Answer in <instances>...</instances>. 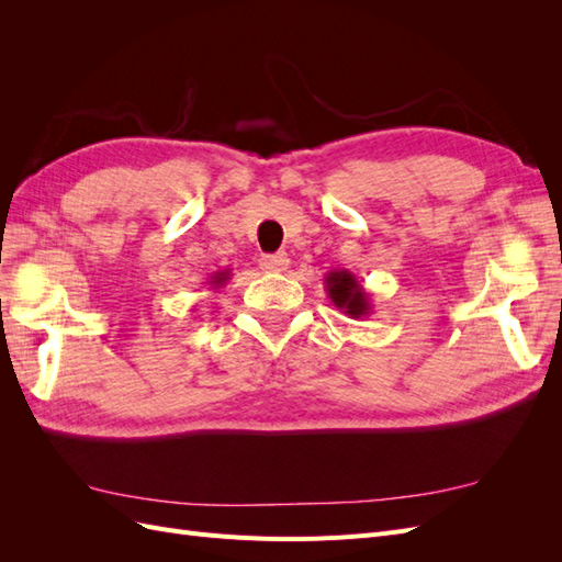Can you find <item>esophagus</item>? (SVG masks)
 I'll return each mask as SVG.
<instances>
[{"label": "esophagus", "mask_w": 562, "mask_h": 562, "mask_svg": "<svg viewBox=\"0 0 562 562\" xmlns=\"http://www.w3.org/2000/svg\"><path fill=\"white\" fill-rule=\"evenodd\" d=\"M288 255L285 252H274V255H265V258L260 260V267L265 271H269V274H279V271H285L288 269Z\"/></svg>", "instance_id": "34e87169"}]
</instances>
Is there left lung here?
Here are the masks:
<instances>
[{"mask_svg": "<svg viewBox=\"0 0 562 562\" xmlns=\"http://www.w3.org/2000/svg\"><path fill=\"white\" fill-rule=\"evenodd\" d=\"M326 293L339 312L351 318H366L372 312L370 295L363 283L349 269H330L326 274Z\"/></svg>", "mask_w": 562, "mask_h": 562, "instance_id": "obj_1", "label": "left lung"}]
</instances>
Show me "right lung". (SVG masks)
Masks as SVG:
<instances>
[{"label": "right lung", "instance_id": "right-lung-1", "mask_svg": "<svg viewBox=\"0 0 562 562\" xmlns=\"http://www.w3.org/2000/svg\"><path fill=\"white\" fill-rule=\"evenodd\" d=\"M229 277H232V269H217L209 277L206 283L213 288V291H217V288H223L229 281Z\"/></svg>", "mask_w": 562, "mask_h": 562}]
</instances>
